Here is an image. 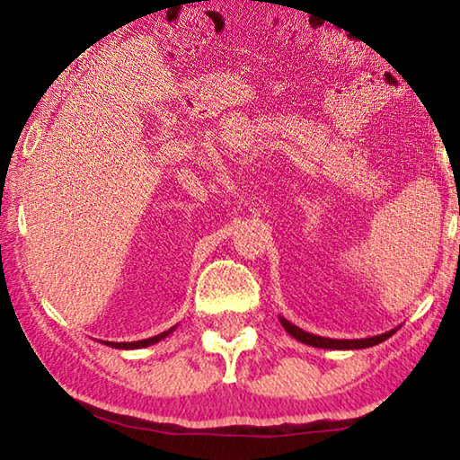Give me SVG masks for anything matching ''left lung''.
<instances>
[{
	"label": "left lung",
	"instance_id": "left-lung-1",
	"mask_svg": "<svg viewBox=\"0 0 460 460\" xmlns=\"http://www.w3.org/2000/svg\"><path fill=\"white\" fill-rule=\"evenodd\" d=\"M279 323H282L284 329L290 332L296 341L305 342V345H310V347H318V349H367V347L384 342L385 339L392 337V334L400 329L398 326V329H392V331L381 332V334H376V337H367V339H326V337H318V334L298 329V326L292 324L290 321H286V318H282V316H279Z\"/></svg>",
	"mask_w": 460,
	"mask_h": 460
}]
</instances>
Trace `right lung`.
Segmentation results:
<instances>
[{"instance_id":"add662e5","label":"right lung","mask_w":460,"mask_h":460,"mask_svg":"<svg viewBox=\"0 0 460 460\" xmlns=\"http://www.w3.org/2000/svg\"><path fill=\"white\" fill-rule=\"evenodd\" d=\"M174 329H176V326H172V329H168V331L160 332V334H155V337H152V339L131 341V342H111V341H105V345H109V347H115V349H142V347H150V345H154V342H158V341H162V339H166L168 334L172 332Z\"/></svg>"}]
</instances>
